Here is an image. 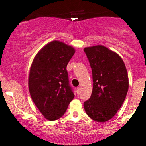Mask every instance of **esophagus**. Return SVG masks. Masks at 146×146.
Segmentation results:
<instances>
[{
    "label": "esophagus",
    "mask_w": 146,
    "mask_h": 146,
    "mask_svg": "<svg viewBox=\"0 0 146 146\" xmlns=\"http://www.w3.org/2000/svg\"><path fill=\"white\" fill-rule=\"evenodd\" d=\"M76 93H77V94H80V93H81V88L80 87H78L76 88Z\"/></svg>",
    "instance_id": "34e87169"
}]
</instances>
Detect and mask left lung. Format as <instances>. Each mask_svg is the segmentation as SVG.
I'll use <instances>...</instances> for the list:
<instances>
[{
    "label": "left lung",
    "mask_w": 146,
    "mask_h": 146,
    "mask_svg": "<svg viewBox=\"0 0 146 146\" xmlns=\"http://www.w3.org/2000/svg\"><path fill=\"white\" fill-rule=\"evenodd\" d=\"M92 72V95L85 101L88 117L97 122L109 121L125 101L129 88L127 72L118 54L104 45L85 47Z\"/></svg>",
    "instance_id": "1"
}]
</instances>
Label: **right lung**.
Wrapping results in <instances>:
<instances>
[{
	"instance_id": "add662e5",
	"label": "right lung",
	"mask_w": 146,
	"mask_h": 146,
	"mask_svg": "<svg viewBox=\"0 0 146 146\" xmlns=\"http://www.w3.org/2000/svg\"><path fill=\"white\" fill-rule=\"evenodd\" d=\"M74 53L73 47L54 40L42 47L32 61L28 78L29 94L49 121L60 119L74 97L66 70Z\"/></svg>"
}]
</instances>
